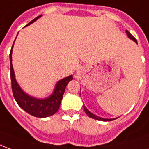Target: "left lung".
Masks as SVG:
<instances>
[{"mask_svg": "<svg viewBox=\"0 0 149 149\" xmlns=\"http://www.w3.org/2000/svg\"><path fill=\"white\" fill-rule=\"evenodd\" d=\"M126 33H127V36L131 40H134V41L137 44V40H136V39H135L132 35H131L128 31H126ZM84 109L85 113H87V115L88 116V117H90V118H93V119H96V120H99V121H113V120L116 119V118H110V119H107V118H100V117H97V116H96L95 114H93V113H92L91 112L88 110L87 108L85 107V105H84Z\"/></svg>", "mask_w": 149, "mask_h": 149, "instance_id": "8db88e82", "label": "left lung"}]
</instances>
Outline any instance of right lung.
I'll list each match as a JSON object with an SVG mask.
<instances>
[{
	"instance_id": "1",
	"label": "right lung",
	"mask_w": 149,
	"mask_h": 149,
	"mask_svg": "<svg viewBox=\"0 0 149 149\" xmlns=\"http://www.w3.org/2000/svg\"><path fill=\"white\" fill-rule=\"evenodd\" d=\"M40 17H41V15L34 18L33 20L30 22L26 26L30 25L35 21H36ZM13 46H14V45H13ZM13 46H12V49L10 50V79H11L12 91H13V94H14V99L16 100V102L24 111L28 113L29 114L34 116V117L46 118V117L53 115L59 109L65 87L68 84L70 81L72 80L73 76L70 75V76L62 79L61 80L58 81L56 86H55L53 94L49 96L48 98L36 99L35 97L27 95L26 92L22 90L16 79H15L14 71V69H13V65H12Z\"/></svg>"
}]
</instances>
